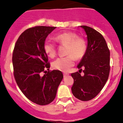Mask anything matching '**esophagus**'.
<instances>
[{
    "label": "esophagus",
    "instance_id": "1",
    "mask_svg": "<svg viewBox=\"0 0 123 123\" xmlns=\"http://www.w3.org/2000/svg\"><path fill=\"white\" fill-rule=\"evenodd\" d=\"M68 75H69L68 73H63V76H64V77H66V76H68Z\"/></svg>",
    "mask_w": 123,
    "mask_h": 123
}]
</instances>
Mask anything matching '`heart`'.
<instances>
[{
    "label": "heart",
    "mask_w": 123,
    "mask_h": 123,
    "mask_svg": "<svg viewBox=\"0 0 123 123\" xmlns=\"http://www.w3.org/2000/svg\"><path fill=\"white\" fill-rule=\"evenodd\" d=\"M54 39L60 44L67 45V56L60 57L53 62V67L61 71L67 72L74 63L75 58L80 60L84 57L87 50L85 39L78 36L73 32H65L56 35ZM44 52L49 57L53 58L57 53L56 45L50 40H46L43 44Z\"/></svg>",
    "instance_id": "obj_1"
}]
</instances>
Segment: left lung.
Instances as JSON below:
<instances>
[{
	"instance_id": "1",
	"label": "left lung",
	"mask_w": 123,
	"mask_h": 123,
	"mask_svg": "<svg viewBox=\"0 0 123 123\" xmlns=\"http://www.w3.org/2000/svg\"><path fill=\"white\" fill-rule=\"evenodd\" d=\"M87 36L86 52L77 68L79 72L71 74L74 80L72 92L76 98L83 101L92 99L102 90L110 72V51L99 32L87 26H80ZM83 68L85 75L80 71Z\"/></svg>"
}]
</instances>
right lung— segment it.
Masks as SVG:
<instances>
[{
    "label": "right lung",
    "instance_id": "obj_1",
    "mask_svg": "<svg viewBox=\"0 0 123 123\" xmlns=\"http://www.w3.org/2000/svg\"><path fill=\"white\" fill-rule=\"evenodd\" d=\"M55 28L45 26L28 28L19 36L12 52L17 84L25 97L37 105L53 102L63 79L61 71L49 70L50 64L43 49L46 37Z\"/></svg>",
    "mask_w": 123,
    "mask_h": 123
}]
</instances>
